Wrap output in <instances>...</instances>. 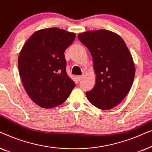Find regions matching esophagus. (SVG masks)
Returning <instances> with one entry per match:
<instances>
[{"label": "esophagus", "instance_id": "obj_1", "mask_svg": "<svg viewBox=\"0 0 152 152\" xmlns=\"http://www.w3.org/2000/svg\"><path fill=\"white\" fill-rule=\"evenodd\" d=\"M83 78H84V75H80V76H77V80L79 81H81L83 80Z\"/></svg>", "mask_w": 152, "mask_h": 152}]
</instances>
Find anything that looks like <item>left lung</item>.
<instances>
[{
	"label": "left lung",
	"mask_w": 152,
	"mask_h": 152,
	"mask_svg": "<svg viewBox=\"0 0 152 152\" xmlns=\"http://www.w3.org/2000/svg\"><path fill=\"white\" fill-rule=\"evenodd\" d=\"M78 39L90 51L96 74L94 88L86 93L87 99L99 109H111L121 102L134 82L132 56L123 39L111 31H88Z\"/></svg>",
	"instance_id": "obj_1"
}]
</instances>
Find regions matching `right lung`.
<instances>
[{
  "label": "right lung",
  "instance_id": "obj_1",
  "mask_svg": "<svg viewBox=\"0 0 152 152\" xmlns=\"http://www.w3.org/2000/svg\"><path fill=\"white\" fill-rule=\"evenodd\" d=\"M75 34L57 28L35 32L18 56L19 75L30 98L39 107L50 109L66 100L75 86L66 73L64 52Z\"/></svg>",
  "mask_w": 152,
  "mask_h": 152
}]
</instances>
